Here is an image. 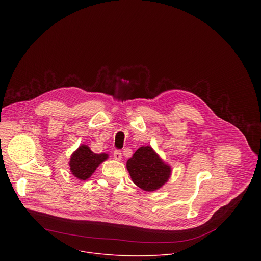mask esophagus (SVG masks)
Wrapping results in <instances>:
<instances>
[{
  "mask_svg": "<svg viewBox=\"0 0 261 261\" xmlns=\"http://www.w3.org/2000/svg\"><path fill=\"white\" fill-rule=\"evenodd\" d=\"M114 158H115L116 160L120 161V160L122 159V152H121V151H119V150L115 151V152H114Z\"/></svg>",
  "mask_w": 261,
  "mask_h": 261,
  "instance_id": "34e87169",
  "label": "esophagus"
}]
</instances>
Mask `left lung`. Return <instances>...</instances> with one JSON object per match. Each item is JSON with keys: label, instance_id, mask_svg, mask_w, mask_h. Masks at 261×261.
<instances>
[{"label": "left lung", "instance_id": "1", "mask_svg": "<svg viewBox=\"0 0 261 261\" xmlns=\"http://www.w3.org/2000/svg\"><path fill=\"white\" fill-rule=\"evenodd\" d=\"M127 169L133 182L148 192L161 188L171 174V167L151 146L139 147L127 161Z\"/></svg>", "mask_w": 261, "mask_h": 261}]
</instances>
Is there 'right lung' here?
Instances as JSON below:
<instances>
[{"instance_id":"right-lung-1","label":"right lung","mask_w":261,"mask_h":261,"mask_svg":"<svg viewBox=\"0 0 261 261\" xmlns=\"http://www.w3.org/2000/svg\"><path fill=\"white\" fill-rule=\"evenodd\" d=\"M107 158V154H95L88 145L83 144L71 155L69 161L70 170L79 179L87 180Z\"/></svg>"}]
</instances>
